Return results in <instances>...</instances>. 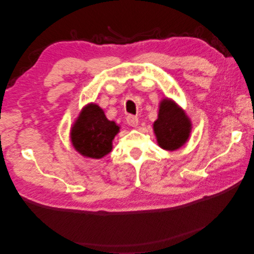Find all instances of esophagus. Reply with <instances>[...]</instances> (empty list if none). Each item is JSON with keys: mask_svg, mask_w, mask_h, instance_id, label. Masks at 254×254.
I'll return each mask as SVG.
<instances>
[{"mask_svg": "<svg viewBox=\"0 0 254 254\" xmlns=\"http://www.w3.org/2000/svg\"><path fill=\"white\" fill-rule=\"evenodd\" d=\"M126 122L131 127H137V126H138V118H137L136 116H132V115L127 116Z\"/></svg>", "mask_w": 254, "mask_h": 254, "instance_id": "obj_1", "label": "esophagus"}]
</instances>
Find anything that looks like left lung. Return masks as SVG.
I'll return each instance as SVG.
<instances>
[{
	"label": "left lung",
	"mask_w": 254,
	"mask_h": 254,
	"mask_svg": "<svg viewBox=\"0 0 254 254\" xmlns=\"http://www.w3.org/2000/svg\"><path fill=\"white\" fill-rule=\"evenodd\" d=\"M191 124L188 117L171 100L161 102L154 132L160 146L168 151L180 148L189 138Z\"/></svg>",
	"instance_id": "left-lung-1"
}]
</instances>
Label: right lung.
Returning <instances> with one entry per match:
<instances>
[{"instance_id": "1", "label": "right lung", "mask_w": 254, "mask_h": 254, "mask_svg": "<svg viewBox=\"0 0 254 254\" xmlns=\"http://www.w3.org/2000/svg\"><path fill=\"white\" fill-rule=\"evenodd\" d=\"M119 131L115 122L108 120L97 105L84 108L70 131L73 146L82 155L101 159L112 149V139Z\"/></svg>"}]
</instances>
